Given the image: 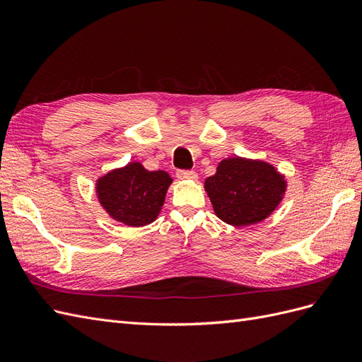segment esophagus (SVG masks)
<instances>
[{"label":"esophagus","mask_w":362,"mask_h":362,"mask_svg":"<svg viewBox=\"0 0 362 362\" xmlns=\"http://www.w3.org/2000/svg\"><path fill=\"white\" fill-rule=\"evenodd\" d=\"M177 177L180 180H196L198 178V175H196V172H193V170H178Z\"/></svg>","instance_id":"esophagus-1"}]
</instances>
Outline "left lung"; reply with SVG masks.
I'll list each match as a JSON object with an SVG mask.
<instances>
[{"label": "left lung", "mask_w": 362, "mask_h": 362, "mask_svg": "<svg viewBox=\"0 0 362 362\" xmlns=\"http://www.w3.org/2000/svg\"><path fill=\"white\" fill-rule=\"evenodd\" d=\"M286 185L270 164L234 157L218 163L216 173L205 180V192L218 218L234 226H247L272 214Z\"/></svg>", "instance_id": "obj_1"}]
</instances>
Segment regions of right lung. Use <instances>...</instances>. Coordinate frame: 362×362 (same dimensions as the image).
Segmentation results:
<instances>
[{"instance_id":"add662e5","label":"right lung","mask_w":362,"mask_h":362,"mask_svg":"<svg viewBox=\"0 0 362 362\" xmlns=\"http://www.w3.org/2000/svg\"><path fill=\"white\" fill-rule=\"evenodd\" d=\"M170 182L169 173L149 172L133 161L98 180L96 193L115 221L128 226H145L157 218Z\"/></svg>"}]
</instances>
